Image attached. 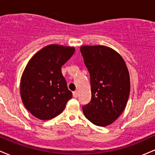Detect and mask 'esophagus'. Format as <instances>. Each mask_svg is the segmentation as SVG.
Masks as SVG:
<instances>
[{
    "mask_svg": "<svg viewBox=\"0 0 155 155\" xmlns=\"http://www.w3.org/2000/svg\"><path fill=\"white\" fill-rule=\"evenodd\" d=\"M73 96H74V97H75V98H76V97H78V92H77V91L73 92Z\"/></svg>",
    "mask_w": 155,
    "mask_h": 155,
    "instance_id": "obj_1",
    "label": "esophagus"
}]
</instances>
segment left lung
Instances as JSON below:
<instances>
[{"mask_svg": "<svg viewBox=\"0 0 155 155\" xmlns=\"http://www.w3.org/2000/svg\"><path fill=\"white\" fill-rule=\"evenodd\" d=\"M84 62L90 76L92 98L82 107L92 123L105 127L120 116L130 91L129 72L120 54L106 46H82Z\"/></svg>", "mask_w": 155, "mask_h": 155, "instance_id": "8db88e82", "label": "left lung"}]
</instances>
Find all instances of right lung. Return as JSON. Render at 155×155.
<instances>
[{"label":"right lung","instance_id":"add662e5","mask_svg":"<svg viewBox=\"0 0 155 155\" xmlns=\"http://www.w3.org/2000/svg\"><path fill=\"white\" fill-rule=\"evenodd\" d=\"M74 51V47L50 44L35 53L26 65L21 78L20 95L24 106L36 118H54L72 97L61 67Z\"/></svg>","mask_w":155,"mask_h":155}]
</instances>
